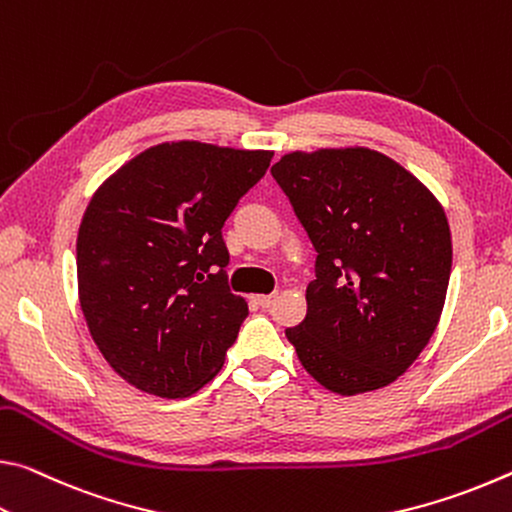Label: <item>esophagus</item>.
<instances>
[{"mask_svg":"<svg viewBox=\"0 0 512 512\" xmlns=\"http://www.w3.org/2000/svg\"><path fill=\"white\" fill-rule=\"evenodd\" d=\"M254 299H256V304L261 306V308H270L274 301H276V295H256Z\"/></svg>","mask_w":512,"mask_h":512,"instance_id":"34e87169","label":"esophagus"}]
</instances>
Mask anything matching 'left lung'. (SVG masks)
Here are the masks:
<instances>
[{"label":"left lung","instance_id":"obj_1","mask_svg":"<svg viewBox=\"0 0 512 512\" xmlns=\"http://www.w3.org/2000/svg\"><path fill=\"white\" fill-rule=\"evenodd\" d=\"M317 251L304 322L286 329L299 363L335 395L397 381L445 306V208L406 167L367 147L292 152L272 165Z\"/></svg>","mask_w":512,"mask_h":512}]
</instances>
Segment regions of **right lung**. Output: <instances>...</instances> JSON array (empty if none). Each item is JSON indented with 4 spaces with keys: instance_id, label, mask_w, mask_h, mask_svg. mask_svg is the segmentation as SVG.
<instances>
[{
    "instance_id": "1",
    "label": "right lung",
    "mask_w": 512,
    "mask_h": 512,
    "mask_svg": "<svg viewBox=\"0 0 512 512\" xmlns=\"http://www.w3.org/2000/svg\"><path fill=\"white\" fill-rule=\"evenodd\" d=\"M274 152L163 142L92 195L77 236L79 304L106 363L149 395L215 379L249 313L226 286L222 226Z\"/></svg>"
}]
</instances>
